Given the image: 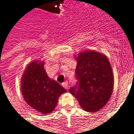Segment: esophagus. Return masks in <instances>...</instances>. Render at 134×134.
Segmentation results:
<instances>
[{
	"mask_svg": "<svg viewBox=\"0 0 134 134\" xmlns=\"http://www.w3.org/2000/svg\"><path fill=\"white\" fill-rule=\"evenodd\" d=\"M62 86H63V87L65 88L66 89H68V82H67V81L63 82V83H62Z\"/></svg>",
	"mask_w": 134,
	"mask_h": 134,
	"instance_id": "1",
	"label": "esophagus"
}]
</instances>
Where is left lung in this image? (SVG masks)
<instances>
[{"instance_id":"obj_1","label":"left lung","mask_w":134,"mask_h":134,"mask_svg":"<svg viewBox=\"0 0 134 134\" xmlns=\"http://www.w3.org/2000/svg\"><path fill=\"white\" fill-rule=\"evenodd\" d=\"M77 84L69 91L84 111L96 112L105 106L114 89V79L106 55L92 50L81 51L77 56Z\"/></svg>"}]
</instances>
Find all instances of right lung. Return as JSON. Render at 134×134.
Returning a JSON list of instances; mask_svg holds the SVG:
<instances>
[{"instance_id": "right-lung-1", "label": "right lung", "mask_w": 134, "mask_h": 134, "mask_svg": "<svg viewBox=\"0 0 134 134\" xmlns=\"http://www.w3.org/2000/svg\"><path fill=\"white\" fill-rule=\"evenodd\" d=\"M20 87L25 101L43 114L51 113L57 106L59 96L66 92L57 81L48 76L44 61L41 60H33L27 66Z\"/></svg>"}]
</instances>
